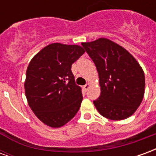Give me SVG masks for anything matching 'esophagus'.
Returning <instances> with one entry per match:
<instances>
[{
	"label": "esophagus",
	"mask_w": 156,
	"mask_h": 156,
	"mask_svg": "<svg viewBox=\"0 0 156 156\" xmlns=\"http://www.w3.org/2000/svg\"><path fill=\"white\" fill-rule=\"evenodd\" d=\"M89 87H90V84H89V83H87V84H85L84 86L83 87V88L84 89L85 91H87V90H88V88H89Z\"/></svg>",
	"instance_id": "esophagus-1"
}]
</instances>
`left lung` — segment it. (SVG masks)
Segmentation results:
<instances>
[{"label": "left lung", "mask_w": 156, "mask_h": 156, "mask_svg": "<svg viewBox=\"0 0 156 156\" xmlns=\"http://www.w3.org/2000/svg\"><path fill=\"white\" fill-rule=\"evenodd\" d=\"M94 62L101 94L94 105L98 113L111 120L130 117L144 94L143 69L129 51L108 38L83 42Z\"/></svg>", "instance_id": "left-lung-1"}]
</instances>
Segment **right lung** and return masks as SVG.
Here are the masks:
<instances>
[{"instance_id": "obj_1", "label": "right lung", "mask_w": 156, "mask_h": 156, "mask_svg": "<svg viewBox=\"0 0 156 156\" xmlns=\"http://www.w3.org/2000/svg\"><path fill=\"white\" fill-rule=\"evenodd\" d=\"M85 50L79 45L51 43L32 58L24 87L29 107L43 124L60 128L78 113L83 96L72 64Z\"/></svg>"}]
</instances>
